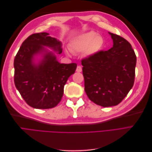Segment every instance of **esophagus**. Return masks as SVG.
<instances>
[{
  "mask_svg": "<svg viewBox=\"0 0 152 152\" xmlns=\"http://www.w3.org/2000/svg\"><path fill=\"white\" fill-rule=\"evenodd\" d=\"M76 71L77 72H82V67L80 66H77V69H76Z\"/></svg>",
  "mask_w": 152,
  "mask_h": 152,
  "instance_id": "esophagus-1",
  "label": "esophagus"
}]
</instances>
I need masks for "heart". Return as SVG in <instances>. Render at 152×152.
<instances>
[{
    "mask_svg": "<svg viewBox=\"0 0 152 152\" xmlns=\"http://www.w3.org/2000/svg\"><path fill=\"white\" fill-rule=\"evenodd\" d=\"M104 44V40L102 36L97 35L93 31L82 34L73 40L71 45L73 51L83 52L86 49L87 55H92L102 49ZM70 50H67V53Z\"/></svg>",
    "mask_w": 152,
    "mask_h": 152,
    "instance_id": "1",
    "label": "heart"
}]
</instances>
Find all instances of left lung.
Returning <instances> with one entry per match:
<instances>
[{
	"mask_svg": "<svg viewBox=\"0 0 152 152\" xmlns=\"http://www.w3.org/2000/svg\"><path fill=\"white\" fill-rule=\"evenodd\" d=\"M113 45L82 59L85 91L92 102L103 107L116 106L134 85L136 56L131 44L109 32Z\"/></svg>",
	"mask_w": 152,
	"mask_h": 152,
	"instance_id": "left-lung-1",
	"label": "left lung"
}]
</instances>
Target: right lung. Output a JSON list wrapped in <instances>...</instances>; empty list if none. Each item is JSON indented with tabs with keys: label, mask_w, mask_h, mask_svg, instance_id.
Returning a JSON list of instances; mask_svg holds the SVG:
<instances>
[{
	"label": "right lung",
	"mask_w": 152,
	"mask_h": 152,
	"mask_svg": "<svg viewBox=\"0 0 152 152\" xmlns=\"http://www.w3.org/2000/svg\"><path fill=\"white\" fill-rule=\"evenodd\" d=\"M44 46L62 53L61 43L45 32L34 34L26 38L14 60V81L25 102L37 109L52 108L61 102L64 86L75 73L77 64L59 63L55 54ZM43 53V58L37 64L33 57Z\"/></svg>",
	"instance_id": "obj_1"
}]
</instances>
